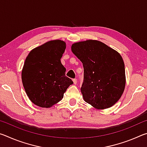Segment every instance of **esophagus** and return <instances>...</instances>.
Masks as SVG:
<instances>
[{
	"label": "esophagus",
	"mask_w": 147,
	"mask_h": 147,
	"mask_svg": "<svg viewBox=\"0 0 147 147\" xmlns=\"http://www.w3.org/2000/svg\"><path fill=\"white\" fill-rule=\"evenodd\" d=\"M73 81L74 84H76V83H77V80H76V79H75V78L73 79Z\"/></svg>",
	"instance_id": "34e87169"
}]
</instances>
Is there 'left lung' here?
Returning <instances> with one entry per match:
<instances>
[{
	"instance_id": "obj_1",
	"label": "left lung",
	"mask_w": 147,
	"mask_h": 147,
	"mask_svg": "<svg viewBox=\"0 0 147 147\" xmlns=\"http://www.w3.org/2000/svg\"><path fill=\"white\" fill-rule=\"evenodd\" d=\"M71 51L83 63L81 92L84 100L98 109L113 106L121 97L126 84L120 54L102 42L91 39L73 43Z\"/></svg>"
}]
</instances>
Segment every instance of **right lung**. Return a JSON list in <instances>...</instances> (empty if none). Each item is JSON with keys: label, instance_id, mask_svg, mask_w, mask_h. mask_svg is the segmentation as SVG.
I'll use <instances>...</instances> for the list:
<instances>
[{"label": "right lung", "instance_id": "right-lung-1", "mask_svg": "<svg viewBox=\"0 0 147 147\" xmlns=\"http://www.w3.org/2000/svg\"><path fill=\"white\" fill-rule=\"evenodd\" d=\"M66 48L61 40L49 41L30 52L21 78L30 100L41 108H51L63 97L73 82L65 76L61 58Z\"/></svg>", "mask_w": 147, "mask_h": 147}]
</instances>
